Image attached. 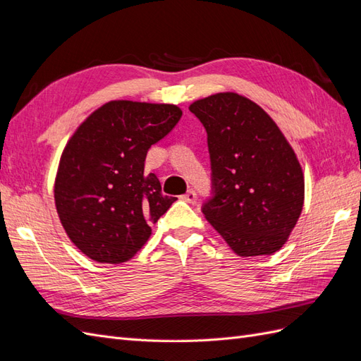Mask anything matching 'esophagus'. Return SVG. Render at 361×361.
<instances>
[{
  "mask_svg": "<svg viewBox=\"0 0 361 361\" xmlns=\"http://www.w3.org/2000/svg\"><path fill=\"white\" fill-rule=\"evenodd\" d=\"M182 200L183 202H188V203H194L195 202V192L192 190L187 191V192L182 195Z\"/></svg>",
  "mask_w": 361,
  "mask_h": 361,
  "instance_id": "esophagus-1",
  "label": "esophagus"
}]
</instances>
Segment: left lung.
<instances>
[{"instance_id":"8db88e82","label":"left lung","mask_w":361,"mask_h":361,"mask_svg":"<svg viewBox=\"0 0 361 361\" xmlns=\"http://www.w3.org/2000/svg\"><path fill=\"white\" fill-rule=\"evenodd\" d=\"M207 133L215 197L204 218L238 256L274 255L286 244L304 204V174L271 116L235 92L194 101Z\"/></svg>"}]
</instances>
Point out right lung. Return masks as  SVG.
Returning a JSON list of instances; mask_svg holds the SVG:
<instances>
[{
	"mask_svg": "<svg viewBox=\"0 0 361 361\" xmlns=\"http://www.w3.org/2000/svg\"><path fill=\"white\" fill-rule=\"evenodd\" d=\"M174 104L110 101L75 129L60 157L54 202L60 223L82 255L118 265L135 256L150 224L176 200L145 171L152 145L176 126Z\"/></svg>",
	"mask_w": 361,
	"mask_h": 361,
	"instance_id": "add662e5",
	"label": "right lung"
}]
</instances>
